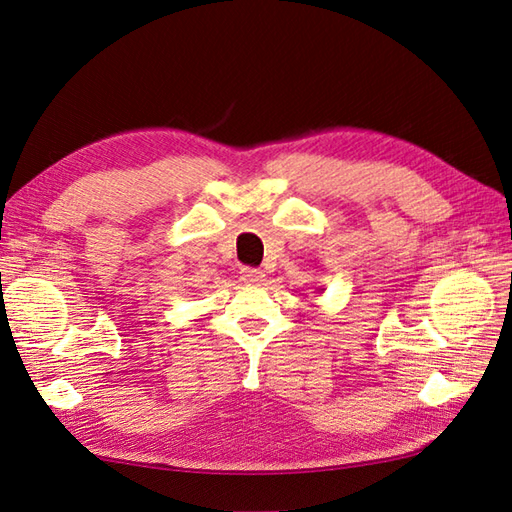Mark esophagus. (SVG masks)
I'll use <instances>...</instances> for the list:
<instances>
[{
  "instance_id": "esophagus-1",
  "label": "esophagus",
  "mask_w": 512,
  "mask_h": 512,
  "mask_svg": "<svg viewBox=\"0 0 512 512\" xmlns=\"http://www.w3.org/2000/svg\"><path fill=\"white\" fill-rule=\"evenodd\" d=\"M241 280L245 284H258L265 280V273H262L260 269H254V267H243L241 269Z\"/></svg>"
}]
</instances>
